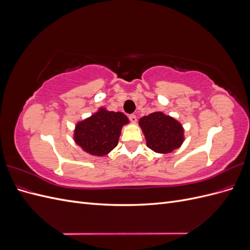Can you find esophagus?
I'll return each mask as SVG.
<instances>
[{"instance_id": "esophagus-1", "label": "esophagus", "mask_w": 250, "mask_h": 250, "mask_svg": "<svg viewBox=\"0 0 250 250\" xmlns=\"http://www.w3.org/2000/svg\"><path fill=\"white\" fill-rule=\"evenodd\" d=\"M129 120H130L131 123H135V122H137V117H135V115H130Z\"/></svg>"}]
</instances>
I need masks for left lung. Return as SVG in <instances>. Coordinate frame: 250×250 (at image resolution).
I'll list each match as a JSON object with an SVG mask.
<instances>
[{"label":"left lung","mask_w":250,"mask_h":250,"mask_svg":"<svg viewBox=\"0 0 250 250\" xmlns=\"http://www.w3.org/2000/svg\"><path fill=\"white\" fill-rule=\"evenodd\" d=\"M139 125L145 135L147 147L156 153H170L185 141V129L177 120L155 111L140 119Z\"/></svg>","instance_id":"left-lung-1"}]
</instances>
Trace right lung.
Wrapping results in <instances>:
<instances>
[{"instance_id":"right-lung-1","label":"right lung","mask_w":250,"mask_h":250,"mask_svg":"<svg viewBox=\"0 0 250 250\" xmlns=\"http://www.w3.org/2000/svg\"><path fill=\"white\" fill-rule=\"evenodd\" d=\"M129 123L123 112L100 107L94 115L75 126L74 141L83 151L95 156H104L116 148L122 127Z\"/></svg>"}]
</instances>
